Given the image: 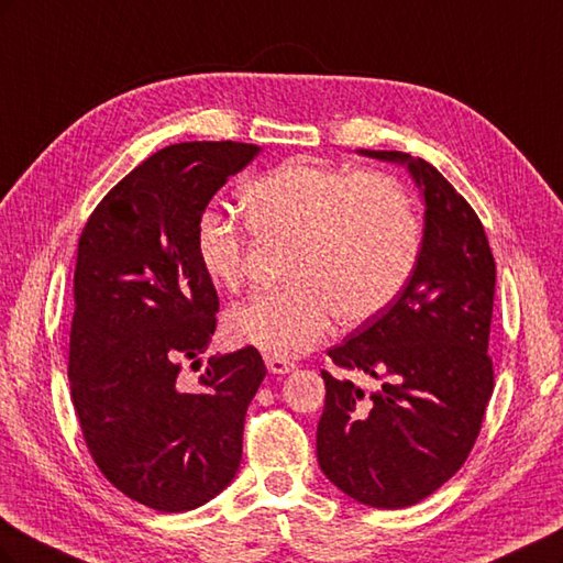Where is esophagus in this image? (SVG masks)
Wrapping results in <instances>:
<instances>
[{"label":"esophagus","mask_w":563,"mask_h":563,"mask_svg":"<svg viewBox=\"0 0 563 563\" xmlns=\"http://www.w3.org/2000/svg\"><path fill=\"white\" fill-rule=\"evenodd\" d=\"M265 364H267V368L272 371V373H288V371H294V362H288V360H284V356H279V354H265Z\"/></svg>","instance_id":"obj_1"}]
</instances>
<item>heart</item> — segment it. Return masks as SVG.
I'll use <instances>...</instances> for the list:
<instances>
[{"instance_id": "b5f03b06", "label": "heart", "mask_w": 563, "mask_h": 563, "mask_svg": "<svg viewBox=\"0 0 563 563\" xmlns=\"http://www.w3.org/2000/svg\"><path fill=\"white\" fill-rule=\"evenodd\" d=\"M246 228L261 240L291 242L286 279L228 312V333L242 345L291 356L310 350L338 314L360 323L380 314L411 279L422 230L404 183L389 174H354L312 159H288L242 192ZM203 275L220 288L246 277V232L203 209L195 225Z\"/></svg>"}]
</instances>
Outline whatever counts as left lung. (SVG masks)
I'll use <instances>...</instances> for the list:
<instances>
[{"mask_svg": "<svg viewBox=\"0 0 563 563\" xmlns=\"http://www.w3.org/2000/svg\"><path fill=\"white\" fill-rule=\"evenodd\" d=\"M404 164L424 197V236L411 279L387 308L329 350L368 391L321 371L319 467L356 503L401 509L463 467L493 395L488 333L496 261L479 216L437 168L397 150H360Z\"/></svg>", "mask_w": 563, "mask_h": 563, "instance_id": "1", "label": "left lung"}]
</instances>
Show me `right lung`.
I'll use <instances>...</instances> for the list:
<instances>
[{
  "label": "right lung",
  "mask_w": 563,
  "mask_h": 563,
  "mask_svg": "<svg viewBox=\"0 0 563 563\" xmlns=\"http://www.w3.org/2000/svg\"><path fill=\"white\" fill-rule=\"evenodd\" d=\"M258 155L234 141L168 145L119 180L79 234L70 391L106 479L157 512L216 498L242 463L244 418L265 378L246 345L183 364L216 331L218 294L195 251L211 197Z\"/></svg>",
  "instance_id": "right-lung-1"
}]
</instances>
